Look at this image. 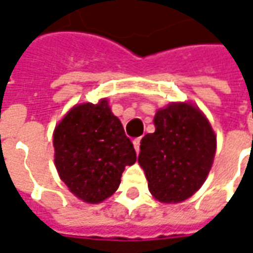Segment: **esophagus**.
Segmentation results:
<instances>
[{
	"label": "esophagus",
	"instance_id": "1",
	"mask_svg": "<svg viewBox=\"0 0 253 253\" xmlns=\"http://www.w3.org/2000/svg\"><path fill=\"white\" fill-rule=\"evenodd\" d=\"M132 143H134V149H135V152H139V145H141V138H135L134 141H132Z\"/></svg>",
	"mask_w": 253,
	"mask_h": 253
}]
</instances>
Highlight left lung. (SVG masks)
<instances>
[{
  "label": "left lung",
  "mask_w": 253,
  "mask_h": 253,
  "mask_svg": "<svg viewBox=\"0 0 253 253\" xmlns=\"http://www.w3.org/2000/svg\"><path fill=\"white\" fill-rule=\"evenodd\" d=\"M156 131L141 141L138 163L149 191L160 202L188 199L206 180L217 149V137L201 110L172 103L156 112Z\"/></svg>",
  "instance_id": "1"
}]
</instances>
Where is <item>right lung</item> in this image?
<instances>
[{
	"instance_id": "right-lung-1",
	"label": "right lung",
	"mask_w": 253,
	"mask_h": 253,
	"mask_svg": "<svg viewBox=\"0 0 253 253\" xmlns=\"http://www.w3.org/2000/svg\"><path fill=\"white\" fill-rule=\"evenodd\" d=\"M54 149L61 180L88 203L112 195L125 167L137 161L131 141L107 99L73 107L54 130Z\"/></svg>"
}]
</instances>
